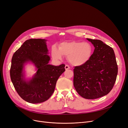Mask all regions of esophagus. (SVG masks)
Here are the masks:
<instances>
[{
  "mask_svg": "<svg viewBox=\"0 0 128 128\" xmlns=\"http://www.w3.org/2000/svg\"><path fill=\"white\" fill-rule=\"evenodd\" d=\"M65 68L66 70H68V69H70V67L69 66V65H66L65 66Z\"/></svg>",
  "mask_w": 128,
  "mask_h": 128,
  "instance_id": "1",
  "label": "esophagus"
}]
</instances>
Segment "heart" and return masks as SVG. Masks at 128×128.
I'll list each match as a JSON object with an SVG mask.
<instances>
[{"label":"heart","instance_id":"b5f03b06","mask_svg":"<svg viewBox=\"0 0 128 128\" xmlns=\"http://www.w3.org/2000/svg\"><path fill=\"white\" fill-rule=\"evenodd\" d=\"M92 48L88 42L78 41L63 42L59 44L58 48L53 46L51 54L55 60H62L63 55L68 56L69 62L74 65H82L90 60Z\"/></svg>","mask_w":128,"mask_h":128}]
</instances>
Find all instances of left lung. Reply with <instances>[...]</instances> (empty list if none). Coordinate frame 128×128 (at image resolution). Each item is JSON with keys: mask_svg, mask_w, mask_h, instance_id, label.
<instances>
[{"mask_svg": "<svg viewBox=\"0 0 128 128\" xmlns=\"http://www.w3.org/2000/svg\"><path fill=\"white\" fill-rule=\"evenodd\" d=\"M95 47L93 54L84 65L75 66L74 86L82 97L94 99L112 90L118 74L114 51L99 40L87 38Z\"/></svg>", "mask_w": 128, "mask_h": 128, "instance_id": "8db88e82", "label": "left lung"}]
</instances>
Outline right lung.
Segmentation results:
<instances>
[{
  "label": "right lung",
  "mask_w": 128,
  "mask_h": 128,
  "mask_svg": "<svg viewBox=\"0 0 128 128\" xmlns=\"http://www.w3.org/2000/svg\"><path fill=\"white\" fill-rule=\"evenodd\" d=\"M46 40L31 38L26 41L14 54L10 70L11 80L16 90L24 100L31 104L45 102L54 92L56 82L65 70V64H48ZM31 62L37 68L30 81L25 80L23 70L25 63Z\"/></svg>",
  "instance_id": "right-lung-1"
}]
</instances>
